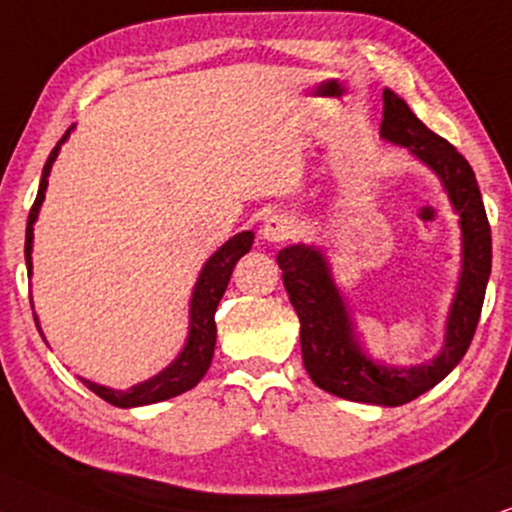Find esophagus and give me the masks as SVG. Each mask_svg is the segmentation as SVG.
<instances>
[{
	"instance_id": "1",
	"label": "esophagus",
	"mask_w": 512,
	"mask_h": 512,
	"mask_svg": "<svg viewBox=\"0 0 512 512\" xmlns=\"http://www.w3.org/2000/svg\"><path fill=\"white\" fill-rule=\"evenodd\" d=\"M260 234H262L264 241H269V243H283L295 234V224L288 215H283V212H276V215L267 217V222H264Z\"/></svg>"
}]
</instances>
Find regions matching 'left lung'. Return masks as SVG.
I'll use <instances>...</instances> for the list:
<instances>
[{
    "label": "left lung",
    "instance_id": "obj_1",
    "mask_svg": "<svg viewBox=\"0 0 512 512\" xmlns=\"http://www.w3.org/2000/svg\"><path fill=\"white\" fill-rule=\"evenodd\" d=\"M383 101L380 137L409 148L413 158L430 167L461 217V276L446 316L442 352L416 366H390L368 357L326 252L297 243L278 252L276 262L300 319L302 361L309 378L335 397L401 406L442 383L468 352L491 274V229L468 160L449 141L430 132L390 89L383 92Z\"/></svg>",
    "mask_w": 512,
    "mask_h": 512
}]
</instances>
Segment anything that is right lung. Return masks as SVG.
<instances>
[{"instance_id":"1","label":"right lung","mask_w":512,"mask_h":512,"mask_svg":"<svg viewBox=\"0 0 512 512\" xmlns=\"http://www.w3.org/2000/svg\"><path fill=\"white\" fill-rule=\"evenodd\" d=\"M75 125L63 134V139L58 141L54 151H51L47 165L42 170L40 179V191H37L35 203H32L30 217H28V229H25V264H28V276H32V238H35V222L40 215V208L44 203V191L49 186V174L51 165L58 158V151L66 144L70 132ZM255 234L252 231H241L234 238H229L215 255L200 269L196 286H193L191 304H189V335H186L184 347L177 354V359L170 366L163 368L158 375L144 380V383L132 385L129 390H113V387L92 383V380L80 378L84 385L89 387L94 394H99L101 399H106L108 404L120 406V409H134V406H146V404H158V401L172 399L181 392H189L191 387L200 383L208 368L212 364V354H215V342H217V326H215V312L217 304L222 300L226 286H229V278L234 274L236 262L241 260L245 252H250ZM40 328V321H37ZM42 333V328H40Z\"/></svg>"}]
</instances>
